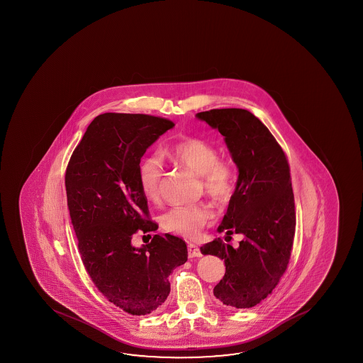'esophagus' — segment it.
Instances as JSON below:
<instances>
[{
	"instance_id": "34e87169",
	"label": "esophagus",
	"mask_w": 363,
	"mask_h": 363,
	"mask_svg": "<svg viewBox=\"0 0 363 363\" xmlns=\"http://www.w3.org/2000/svg\"><path fill=\"white\" fill-rule=\"evenodd\" d=\"M187 250H189V257L190 258H194V257H201V250L200 248L195 245V244H189V247H187Z\"/></svg>"
}]
</instances>
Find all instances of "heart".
Returning <instances> with one entry per match:
<instances>
[{"label":"heart","instance_id":"heart-1","mask_svg":"<svg viewBox=\"0 0 363 363\" xmlns=\"http://www.w3.org/2000/svg\"><path fill=\"white\" fill-rule=\"evenodd\" d=\"M169 161L184 167L200 179V189L214 201L226 202L233 195L235 186V171L229 162L219 160L214 145L199 139L186 138L166 150ZM163 168L155 157H147L138 168L140 191L149 201H157L161 191ZM211 216L205 203L184 205L171 208L162 218V225L167 232L194 239Z\"/></svg>","mask_w":363,"mask_h":363}]
</instances>
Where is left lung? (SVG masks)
Wrapping results in <instances>:
<instances>
[{"mask_svg":"<svg viewBox=\"0 0 363 363\" xmlns=\"http://www.w3.org/2000/svg\"><path fill=\"white\" fill-rule=\"evenodd\" d=\"M196 118L224 137L238 168L218 232L243 235L238 248L215 239L200 250L225 263L215 297L233 309H250L272 292L291 256L296 215L290 167L274 135L248 110L214 108Z\"/></svg>","mask_w":363,"mask_h":363,"instance_id":"1","label":"left lung"}]
</instances>
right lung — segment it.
I'll return each instance as SVG.
<instances>
[{
  "label": "right lung",
  "mask_w": 363,
  "mask_h": 363,
  "mask_svg": "<svg viewBox=\"0 0 363 363\" xmlns=\"http://www.w3.org/2000/svg\"><path fill=\"white\" fill-rule=\"evenodd\" d=\"M173 126L144 113H102L67 167V203L84 268L102 295L131 315L160 309L171 291L169 274L187 261L186 243L174 235L131 244L139 229H157L139 186L140 160Z\"/></svg>",
  "instance_id": "obj_1"
}]
</instances>
